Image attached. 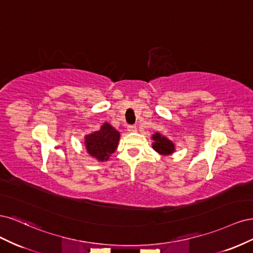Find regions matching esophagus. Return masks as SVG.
I'll return each mask as SVG.
<instances>
[{
	"label": "esophagus",
	"instance_id": "1",
	"mask_svg": "<svg viewBox=\"0 0 253 253\" xmlns=\"http://www.w3.org/2000/svg\"><path fill=\"white\" fill-rule=\"evenodd\" d=\"M126 129H127L128 133H135L137 131V128H136L135 126H128Z\"/></svg>",
	"mask_w": 253,
	"mask_h": 253
}]
</instances>
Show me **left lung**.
Listing matches in <instances>:
<instances>
[{"label":"left lung","mask_w":253,"mask_h":253,"mask_svg":"<svg viewBox=\"0 0 253 253\" xmlns=\"http://www.w3.org/2000/svg\"><path fill=\"white\" fill-rule=\"evenodd\" d=\"M151 139L153 140L152 148L154 149V151H156L158 154L163 156H169L175 152V144L160 133L156 132L153 134Z\"/></svg>","instance_id":"left-lung-1"}]
</instances>
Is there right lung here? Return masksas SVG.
Instances as JSON below:
<instances>
[{
    "label": "right lung",
    "instance_id": "obj_1",
    "mask_svg": "<svg viewBox=\"0 0 253 253\" xmlns=\"http://www.w3.org/2000/svg\"><path fill=\"white\" fill-rule=\"evenodd\" d=\"M120 139V133L109 122H104L100 129L84 136V145L90 157L97 162H106L116 151Z\"/></svg>",
    "mask_w": 253,
    "mask_h": 253
}]
</instances>
